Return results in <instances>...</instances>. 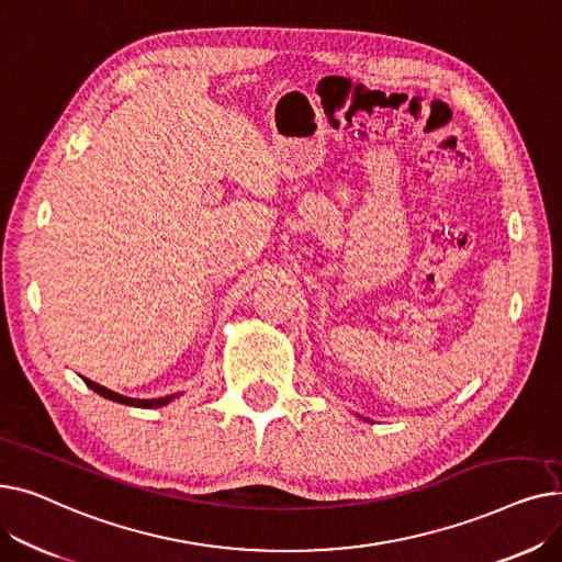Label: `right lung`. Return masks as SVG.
I'll list each match as a JSON object with an SVG mask.
<instances>
[{
  "label": "right lung",
  "instance_id": "right-lung-1",
  "mask_svg": "<svg viewBox=\"0 0 562 562\" xmlns=\"http://www.w3.org/2000/svg\"><path fill=\"white\" fill-rule=\"evenodd\" d=\"M83 382H86V385L91 387L93 392H98L100 396H104V398H109V401H115V403H123V405H134V407H161V405L170 403L172 398H177V394H170V396H164V398H147V401H143V398H130V396L115 394V392H111V390L98 385V382L88 380V378H83Z\"/></svg>",
  "mask_w": 562,
  "mask_h": 562
}]
</instances>
